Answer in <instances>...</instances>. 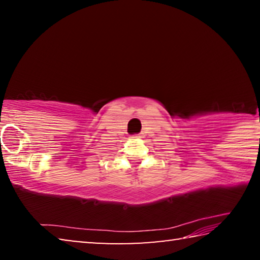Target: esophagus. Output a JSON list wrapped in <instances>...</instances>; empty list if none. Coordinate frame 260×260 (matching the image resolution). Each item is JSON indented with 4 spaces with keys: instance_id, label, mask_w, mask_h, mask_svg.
I'll use <instances>...</instances> for the list:
<instances>
[{
    "instance_id": "obj_1",
    "label": "esophagus",
    "mask_w": 260,
    "mask_h": 260,
    "mask_svg": "<svg viewBox=\"0 0 260 260\" xmlns=\"http://www.w3.org/2000/svg\"><path fill=\"white\" fill-rule=\"evenodd\" d=\"M132 138H139V136H136V135H133V136H132Z\"/></svg>"
}]
</instances>
